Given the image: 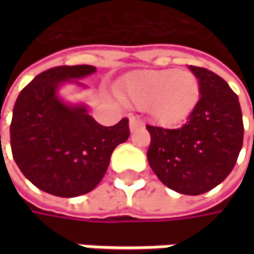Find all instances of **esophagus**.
<instances>
[{
  "instance_id": "obj_1",
  "label": "esophagus",
  "mask_w": 254,
  "mask_h": 254,
  "mask_svg": "<svg viewBox=\"0 0 254 254\" xmlns=\"http://www.w3.org/2000/svg\"><path fill=\"white\" fill-rule=\"evenodd\" d=\"M140 127H144V123L141 122V119L140 117H135V116H131L130 117V130L135 131Z\"/></svg>"
}]
</instances>
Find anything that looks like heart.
<instances>
[{
	"label": "heart",
	"mask_w": 254,
	"mask_h": 254,
	"mask_svg": "<svg viewBox=\"0 0 254 254\" xmlns=\"http://www.w3.org/2000/svg\"><path fill=\"white\" fill-rule=\"evenodd\" d=\"M119 94L123 100L148 112L162 124L187 119L199 99V83L190 72L175 69L140 70L124 77Z\"/></svg>",
	"instance_id": "b5f03b06"
}]
</instances>
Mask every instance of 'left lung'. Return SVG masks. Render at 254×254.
Wrapping results in <instances>:
<instances>
[{
	"label": "left lung",
	"instance_id": "obj_1",
	"mask_svg": "<svg viewBox=\"0 0 254 254\" xmlns=\"http://www.w3.org/2000/svg\"><path fill=\"white\" fill-rule=\"evenodd\" d=\"M199 83V100L187 124L168 130L147 126L148 164L164 185L184 195L218 187L233 170L243 144L238 96L220 76L190 66Z\"/></svg>",
	"mask_w": 254,
	"mask_h": 254
}]
</instances>
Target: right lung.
Segmentation results:
<instances>
[{
  "label": "right lung",
  "mask_w": 254,
  "mask_h": 254,
  "mask_svg": "<svg viewBox=\"0 0 254 254\" xmlns=\"http://www.w3.org/2000/svg\"><path fill=\"white\" fill-rule=\"evenodd\" d=\"M96 73L90 64L58 66L38 74L19 93L11 122V150L18 168L36 188L61 198L80 196L103 180L114 148L130 135L128 120L104 127L84 103L61 89Z\"/></svg>",
  "instance_id": "right-lung-1"
}]
</instances>
